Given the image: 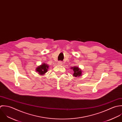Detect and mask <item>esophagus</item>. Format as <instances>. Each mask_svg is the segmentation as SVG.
Segmentation results:
<instances>
[{
    "instance_id": "1",
    "label": "esophagus",
    "mask_w": 122,
    "mask_h": 122,
    "mask_svg": "<svg viewBox=\"0 0 122 122\" xmlns=\"http://www.w3.org/2000/svg\"><path fill=\"white\" fill-rule=\"evenodd\" d=\"M62 64H63V63H62V62H61V61H59V62H58V65H62Z\"/></svg>"
}]
</instances>
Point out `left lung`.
<instances>
[{"label":"left lung","mask_w":122,"mask_h":122,"mask_svg":"<svg viewBox=\"0 0 122 122\" xmlns=\"http://www.w3.org/2000/svg\"><path fill=\"white\" fill-rule=\"evenodd\" d=\"M71 69L73 70V77H79L81 76L82 71L79 67L78 66L76 67V66H73V67H71Z\"/></svg>","instance_id":"left-lung-1"}]
</instances>
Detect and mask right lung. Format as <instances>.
<instances>
[{
    "mask_svg": "<svg viewBox=\"0 0 122 122\" xmlns=\"http://www.w3.org/2000/svg\"><path fill=\"white\" fill-rule=\"evenodd\" d=\"M49 67V65L47 64L42 63L41 65L37 67L36 71L40 75H44L47 72Z\"/></svg>",
    "mask_w": 122,
    "mask_h": 122,
    "instance_id": "1",
    "label": "right lung"
}]
</instances>
